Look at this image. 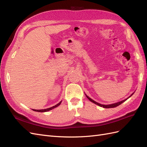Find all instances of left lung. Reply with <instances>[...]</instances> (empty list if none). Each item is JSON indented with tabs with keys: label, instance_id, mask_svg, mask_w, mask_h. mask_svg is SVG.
I'll return each instance as SVG.
<instances>
[{
	"label": "left lung",
	"instance_id": "obj_1",
	"mask_svg": "<svg viewBox=\"0 0 147 147\" xmlns=\"http://www.w3.org/2000/svg\"><path fill=\"white\" fill-rule=\"evenodd\" d=\"M134 94V93H132V94L129 97H130L131 96H132V94ZM86 97L87 98L90 100V101H91L92 102H93V103H94L95 104H96V105H98L99 106H100V107H104V108H106V109H108V108H114V107H117V106H118V105H119L120 104H121L122 103H123V102H124V101H126L127 99H124V100H122V101H120V102H117V103H115V104H110V105H102V104H99V103H97V102H96V101H94V100H93L92 99H91V98H90V97H89L88 96H86Z\"/></svg>",
	"mask_w": 147,
	"mask_h": 147
}]
</instances>
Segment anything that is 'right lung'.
<instances>
[{
  "label": "right lung",
  "instance_id": "right-lung-1",
  "mask_svg": "<svg viewBox=\"0 0 147 147\" xmlns=\"http://www.w3.org/2000/svg\"><path fill=\"white\" fill-rule=\"evenodd\" d=\"M61 101L59 102V103L56 104V105L53 106V107H51L47 109H42V110H34V109H33V110H34V111H35V112H48V111H49V110H52V109H55V107H57V106H59V105L61 104Z\"/></svg>",
  "mask_w": 147,
  "mask_h": 147
}]
</instances>
